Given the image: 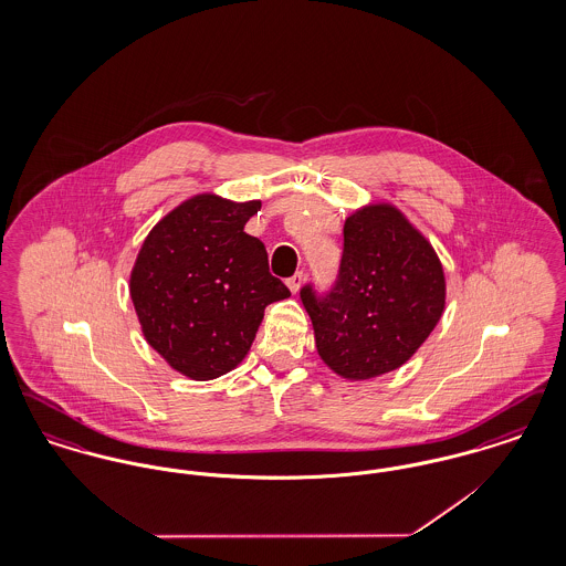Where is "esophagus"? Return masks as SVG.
I'll list each match as a JSON object with an SVG mask.
<instances>
[{
  "mask_svg": "<svg viewBox=\"0 0 566 566\" xmlns=\"http://www.w3.org/2000/svg\"><path fill=\"white\" fill-rule=\"evenodd\" d=\"M303 280H305V275L298 271V273H295L293 277H289V289H291V293H298V289H301V284H303Z\"/></svg>",
  "mask_w": 566,
  "mask_h": 566,
  "instance_id": "34e87169",
  "label": "esophagus"
}]
</instances>
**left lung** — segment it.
I'll use <instances>...</instances> for the list:
<instances>
[{"mask_svg":"<svg viewBox=\"0 0 566 566\" xmlns=\"http://www.w3.org/2000/svg\"><path fill=\"white\" fill-rule=\"evenodd\" d=\"M316 348L342 377L369 379L411 358L446 305L443 268L427 238L388 203L346 218L344 252L328 293L301 289Z\"/></svg>","mask_w":566,"mask_h":566,"instance_id":"obj_1","label":"left lung"}]
</instances>
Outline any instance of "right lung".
<instances>
[{
  "instance_id": "add662e5",
  "label": "right lung",
  "mask_w": 566,
  "mask_h": 566,
  "mask_svg": "<svg viewBox=\"0 0 566 566\" xmlns=\"http://www.w3.org/2000/svg\"><path fill=\"white\" fill-rule=\"evenodd\" d=\"M261 201L197 195L142 243L129 293L146 342L182 376L214 379L250 350L265 307L291 296L243 224Z\"/></svg>"
}]
</instances>
